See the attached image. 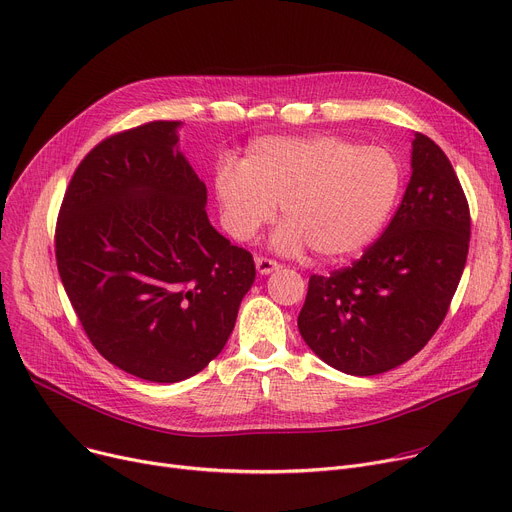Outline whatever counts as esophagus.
Wrapping results in <instances>:
<instances>
[{"label":"esophagus","mask_w":512,"mask_h":512,"mask_svg":"<svg viewBox=\"0 0 512 512\" xmlns=\"http://www.w3.org/2000/svg\"><path fill=\"white\" fill-rule=\"evenodd\" d=\"M256 268H258L260 274H270V272H274V270H279L281 264H279L277 260H272V258L258 256V258H256Z\"/></svg>","instance_id":"esophagus-1"}]
</instances>
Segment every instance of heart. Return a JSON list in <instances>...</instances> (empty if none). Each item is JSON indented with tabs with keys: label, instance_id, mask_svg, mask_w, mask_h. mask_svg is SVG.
<instances>
[{
	"label": "heart",
	"instance_id": "heart-1",
	"mask_svg": "<svg viewBox=\"0 0 512 512\" xmlns=\"http://www.w3.org/2000/svg\"><path fill=\"white\" fill-rule=\"evenodd\" d=\"M402 170L383 147H359L334 135L254 141L242 166L223 160L215 192L233 238L252 240L274 219L281 250L303 244L326 260L363 250L398 201Z\"/></svg>",
	"mask_w": 512,
	"mask_h": 512
}]
</instances>
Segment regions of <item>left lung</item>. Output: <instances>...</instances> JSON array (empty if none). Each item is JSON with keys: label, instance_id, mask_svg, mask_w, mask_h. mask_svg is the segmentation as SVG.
<instances>
[{"label": "left lung", "instance_id": "8db88e82", "mask_svg": "<svg viewBox=\"0 0 512 512\" xmlns=\"http://www.w3.org/2000/svg\"><path fill=\"white\" fill-rule=\"evenodd\" d=\"M469 233V205L449 157L416 133L412 176L381 238L350 266L309 277L297 318L307 346L359 377L412 359L447 316Z\"/></svg>", "mask_w": 512, "mask_h": 512}]
</instances>
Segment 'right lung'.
Returning <instances> with one entry per match:
<instances>
[{"label": "right lung", "instance_id": "obj_1", "mask_svg": "<svg viewBox=\"0 0 512 512\" xmlns=\"http://www.w3.org/2000/svg\"><path fill=\"white\" fill-rule=\"evenodd\" d=\"M178 125L100 141L75 168L55 227L59 277L86 336L153 383L188 379L219 355L256 277L252 254L209 223Z\"/></svg>", "mask_w": 512, "mask_h": 512}]
</instances>
